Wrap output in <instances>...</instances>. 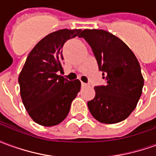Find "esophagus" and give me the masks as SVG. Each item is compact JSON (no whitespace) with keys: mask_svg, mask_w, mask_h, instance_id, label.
Returning <instances> with one entry per match:
<instances>
[{"mask_svg":"<svg viewBox=\"0 0 156 156\" xmlns=\"http://www.w3.org/2000/svg\"><path fill=\"white\" fill-rule=\"evenodd\" d=\"M82 86H83V87H87V86H88V83H83V82H82Z\"/></svg>","mask_w":156,"mask_h":156,"instance_id":"esophagus-1","label":"esophagus"}]
</instances>
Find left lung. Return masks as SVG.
<instances>
[{
    "label": "left lung",
    "mask_w": 156,
    "mask_h": 156,
    "mask_svg": "<svg viewBox=\"0 0 156 156\" xmlns=\"http://www.w3.org/2000/svg\"><path fill=\"white\" fill-rule=\"evenodd\" d=\"M79 37L91 47L107 82L94 87V98L88 102L89 111L104 124L124 120L136 107L144 86L137 58L124 41L105 30L85 29Z\"/></svg>",
    "instance_id": "left-lung-1"
}]
</instances>
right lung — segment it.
<instances>
[{"instance_id":"1","label":"right lung","mask_w":156,"mask_h":156,"mask_svg":"<svg viewBox=\"0 0 156 156\" xmlns=\"http://www.w3.org/2000/svg\"><path fill=\"white\" fill-rule=\"evenodd\" d=\"M82 32L81 29L51 32L27 56L18 78L20 94L28 115L38 124L49 127L64 120L80 91L78 79L69 81L57 73L63 71L62 48Z\"/></svg>"}]
</instances>
